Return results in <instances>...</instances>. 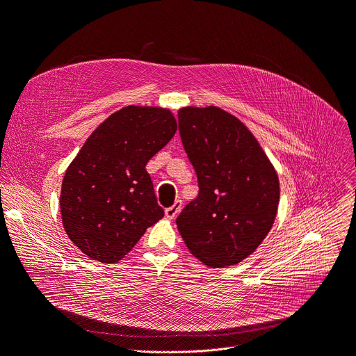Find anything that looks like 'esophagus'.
Segmentation results:
<instances>
[{"label":"esophagus","mask_w":356,"mask_h":356,"mask_svg":"<svg viewBox=\"0 0 356 356\" xmlns=\"http://www.w3.org/2000/svg\"><path fill=\"white\" fill-rule=\"evenodd\" d=\"M180 209H181V200H176V202L173 204V207L165 208L164 213H165V216H167L168 220H173L175 216L180 212Z\"/></svg>","instance_id":"1"}]
</instances>
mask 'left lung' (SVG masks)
Instances as JSON below:
<instances>
[{"instance_id": "left-lung-1", "label": "left lung", "mask_w": 356, "mask_h": 356, "mask_svg": "<svg viewBox=\"0 0 356 356\" xmlns=\"http://www.w3.org/2000/svg\"><path fill=\"white\" fill-rule=\"evenodd\" d=\"M179 132L199 186L177 216L179 233L205 265H237L273 225L277 175L244 123L218 107H183Z\"/></svg>"}]
</instances>
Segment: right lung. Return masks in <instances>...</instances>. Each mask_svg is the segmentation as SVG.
<instances>
[{
  "label": "right lung",
  "instance_id": "obj_1",
  "mask_svg": "<svg viewBox=\"0 0 356 356\" xmlns=\"http://www.w3.org/2000/svg\"><path fill=\"white\" fill-rule=\"evenodd\" d=\"M176 131L170 111L127 106L76 154L60 189V215L70 240L90 259L119 261L163 218L145 165Z\"/></svg>",
  "mask_w": 356,
  "mask_h": 356
}]
</instances>
